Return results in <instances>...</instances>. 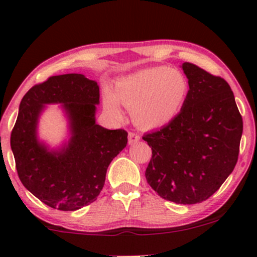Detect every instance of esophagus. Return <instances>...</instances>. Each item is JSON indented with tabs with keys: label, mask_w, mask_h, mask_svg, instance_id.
I'll return each mask as SVG.
<instances>
[{
	"label": "esophagus",
	"mask_w": 257,
	"mask_h": 257,
	"mask_svg": "<svg viewBox=\"0 0 257 257\" xmlns=\"http://www.w3.org/2000/svg\"><path fill=\"white\" fill-rule=\"evenodd\" d=\"M140 141V135L135 134V133H129L128 135V143L129 145H134V144H137Z\"/></svg>",
	"instance_id": "esophagus-1"
}]
</instances>
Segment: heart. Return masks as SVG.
Segmentation results:
<instances>
[{
    "mask_svg": "<svg viewBox=\"0 0 257 257\" xmlns=\"http://www.w3.org/2000/svg\"><path fill=\"white\" fill-rule=\"evenodd\" d=\"M188 82L181 71L167 66L139 70L116 82L114 93L104 94L106 110L120 113V104L132 111V118L141 128L153 129L169 124L184 108Z\"/></svg>",
    "mask_w": 257,
    "mask_h": 257,
    "instance_id": "b5f03b06",
    "label": "heart"
}]
</instances>
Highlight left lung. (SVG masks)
Listing matches in <instances>:
<instances>
[{"label": "left lung", "mask_w": 257, "mask_h": 257, "mask_svg": "<svg viewBox=\"0 0 257 257\" xmlns=\"http://www.w3.org/2000/svg\"><path fill=\"white\" fill-rule=\"evenodd\" d=\"M188 96L173 122L144 135L152 150L149 185L162 198L196 204L213 196L238 161L243 119L223 78L184 63Z\"/></svg>", "instance_id": "8db88e82"}]
</instances>
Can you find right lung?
<instances>
[{"label": "right lung", "instance_id": "1", "mask_svg": "<svg viewBox=\"0 0 257 257\" xmlns=\"http://www.w3.org/2000/svg\"><path fill=\"white\" fill-rule=\"evenodd\" d=\"M100 90L81 73L53 76L25 94L11 134V147L20 181L51 208L73 211L90 204L101 192L111 161L128 143L123 129L96 123ZM59 103L69 137L60 147L38 138V122L47 104Z\"/></svg>", "mask_w": 257, "mask_h": 257}]
</instances>
